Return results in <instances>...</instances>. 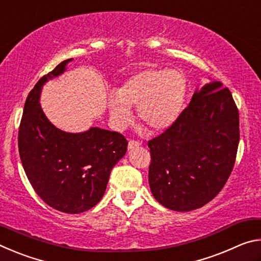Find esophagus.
<instances>
[{
  "mask_svg": "<svg viewBox=\"0 0 261 261\" xmlns=\"http://www.w3.org/2000/svg\"><path fill=\"white\" fill-rule=\"evenodd\" d=\"M140 146V143L139 141H136V140H130L129 144H127V148L129 149H134Z\"/></svg>",
  "mask_w": 261,
  "mask_h": 261,
  "instance_id": "34e87169",
  "label": "esophagus"
}]
</instances>
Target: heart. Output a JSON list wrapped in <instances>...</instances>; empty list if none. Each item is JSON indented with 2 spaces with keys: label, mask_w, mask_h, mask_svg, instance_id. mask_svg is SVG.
Listing matches in <instances>:
<instances>
[{
  "label": "heart",
  "mask_w": 261,
  "mask_h": 261,
  "mask_svg": "<svg viewBox=\"0 0 261 261\" xmlns=\"http://www.w3.org/2000/svg\"><path fill=\"white\" fill-rule=\"evenodd\" d=\"M187 95V81L178 70L147 68L132 74L108 94L109 118L116 130L132 122L130 108L137 107L139 121L153 132L169 127L178 117Z\"/></svg>",
  "instance_id": "1"
}]
</instances>
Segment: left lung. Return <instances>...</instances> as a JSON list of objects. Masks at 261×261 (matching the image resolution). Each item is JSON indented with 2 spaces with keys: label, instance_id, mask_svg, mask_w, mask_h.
<instances>
[{
  "label": "left lung",
  "instance_id": "1",
  "mask_svg": "<svg viewBox=\"0 0 261 261\" xmlns=\"http://www.w3.org/2000/svg\"><path fill=\"white\" fill-rule=\"evenodd\" d=\"M240 115L230 91L206 84L171 126L148 141V182L167 208H200L222 190L235 165Z\"/></svg>",
  "mask_w": 261,
  "mask_h": 261
}]
</instances>
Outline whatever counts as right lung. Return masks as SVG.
<instances>
[{
    "instance_id": "add662e5",
    "label": "right lung",
    "mask_w": 261,
    "mask_h": 261,
    "mask_svg": "<svg viewBox=\"0 0 261 261\" xmlns=\"http://www.w3.org/2000/svg\"><path fill=\"white\" fill-rule=\"evenodd\" d=\"M65 60L39 81L25 101L18 131L21 165L34 191L53 208L68 214L91 210L103 197L113 167L125 155L124 136L100 127L70 134L53 125L43 114L41 88L60 76Z\"/></svg>"
}]
</instances>
